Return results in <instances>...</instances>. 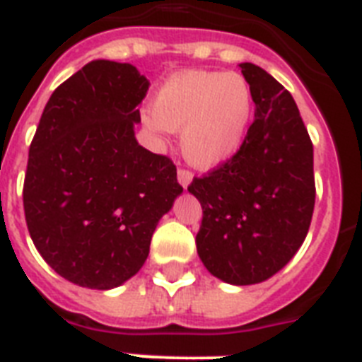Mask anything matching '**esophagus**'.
<instances>
[{"label": "esophagus", "instance_id": "34e87169", "mask_svg": "<svg viewBox=\"0 0 362 362\" xmlns=\"http://www.w3.org/2000/svg\"><path fill=\"white\" fill-rule=\"evenodd\" d=\"M177 181H179V185H181V187L187 188L188 185H190V181H192V172H190V170L179 168L177 170Z\"/></svg>", "mask_w": 362, "mask_h": 362}]
</instances>
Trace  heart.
<instances>
[{"mask_svg":"<svg viewBox=\"0 0 362 362\" xmlns=\"http://www.w3.org/2000/svg\"><path fill=\"white\" fill-rule=\"evenodd\" d=\"M144 124L155 136L181 131V151L202 170L238 153L255 115L252 85L237 71L187 70L160 85Z\"/></svg>","mask_w":362,"mask_h":362,"instance_id":"heart-1","label":"heart"}]
</instances>
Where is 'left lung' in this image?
I'll list each match as a JSON object with an SVG mask.
<instances>
[{
  "label": "left lung",
  "instance_id": "obj_1",
  "mask_svg": "<svg viewBox=\"0 0 362 362\" xmlns=\"http://www.w3.org/2000/svg\"><path fill=\"white\" fill-rule=\"evenodd\" d=\"M255 120L238 153L188 192L202 203L196 235L202 262L231 285H255L281 270L300 250L315 211L313 142L291 92L252 62Z\"/></svg>",
  "mask_w": 362,
  "mask_h": 362
}]
</instances>
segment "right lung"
Segmentation results:
<instances>
[{"instance_id":"right-lung-1","label":"right lung","mask_w":362,"mask_h":362,"mask_svg":"<svg viewBox=\"0 0 362 362\" xmlns=\"http://www.w3.org/2000/svg\"><path fill=\"white\" fill-rule=\"evenodd\" d=\"M148 88L133 64L88 62L57 86L29 146L27 229L42 259L79 286L131 279L183 192L175 164L134 139Z\"/></svg>"}]
</instances>
